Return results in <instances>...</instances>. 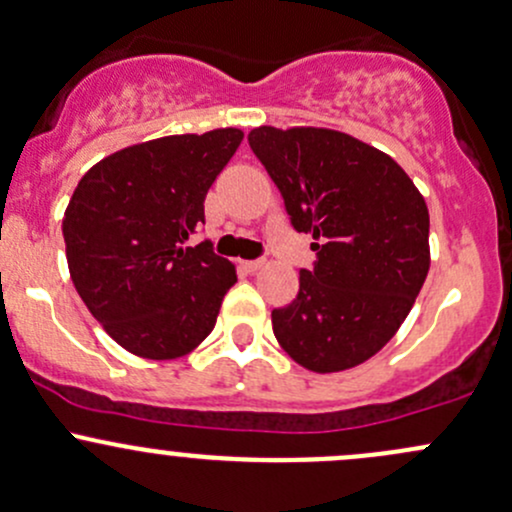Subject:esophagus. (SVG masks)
<instances>
[{"label": "esophagus", "instance_id": "1", "mask_svg": "<svg viewBox=\"0 0 512 512\" xmlns=\"http://www.w3.org/2000/svg\"><path fill=\"white\" fill-rule=\"evenodd\" d=\"M263 266H266V261H263V258H256V261H244V268H246V271H251V273L261 271Z\"/></svg>", "mask_w": 512, "mask_h": 512}]
</instances>
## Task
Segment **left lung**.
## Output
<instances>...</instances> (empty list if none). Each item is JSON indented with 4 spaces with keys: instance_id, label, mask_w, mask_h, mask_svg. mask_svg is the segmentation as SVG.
I'll return each mask as SVG.
<instances>
[{
    "instance_id": "1",
    "label": "left lung",
    "mask_w": 512,
    "mask_h": 512,
    "mask_svg": "<svg viewBox=\"0 0 512 512\" xmlns=\"http://www.w3.org/2000/svg\"><path fill=\"white\" fill-rule=\"evenodd\" d=\"M249 146L317 251L295 300L271 312L278 344L315 373L364 364L398 332L430 271L425 197L393 158L342 131L258 126Z\"/></svg>"
}]
</instances>
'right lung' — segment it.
<instances>
[{
	"instance_id": "add662e5",
	"label": "right lung",
	"mask_w": 512,
	"mask_h": 512,
	"mask_svg": "<svg viewBox=\"0 0 512 512\" xmlns=\"http://www.w3.org/2000/svg\"><path fill=\"white\" fill-rule=\"evenodd\" d=\"M244 131L163 136L112 153L82 175L63 217L75 290L104 332L144 359H178L214 329L236 283L210 241L207 190Z\"/></svg>"
}]
</instances>
